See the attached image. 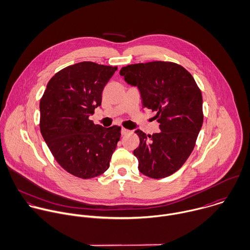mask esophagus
Masks as SVG:
<instances>
[{
    "label": "esophagus",
    "instance_id": "obj_1",
    "mask_svg": "<svg viewBox=\"0 0 250 250\" xmlns=\"http://www.w3.org/2000/svg\"><path fill=\"white\" fill-rule=\"evenodd\" d=\"M130 131L128 130V129H126V128H122V130H121V133H122V135H125V134H127V133H129Z\"/></svg>",
    "mask_w": 250,
    "mask_h": 250
}]
</instances>
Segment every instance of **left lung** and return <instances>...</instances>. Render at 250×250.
<instances>
[{"label": "left lung", "mask_w": 250, "mask_h": 250, "mask_svg": "<svg viewBox=\"0 0 250 250\" xmlns=\"http://www.w3.org/2000/svg\"><path fill=\"white\" fill-rule=\"evenodd\" d=\"M120 75L139 89L143 108L152 109L161 132L140 138L133 151L138 169L159 179L176 172L191 155L204 122L203 96L193 76L173 62L153 61L123 67Z\"/></svg>", "instance_id": "left-lung-1"}]
</instances>
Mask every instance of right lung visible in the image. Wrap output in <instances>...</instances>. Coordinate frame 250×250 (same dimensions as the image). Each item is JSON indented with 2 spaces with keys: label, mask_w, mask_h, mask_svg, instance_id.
<instances>
[{
  "label": "right lung",
  "mask_w": 250,
  "mask_h": 250,
  "mask_svg": "<svg viewBox=\"0 0 250 250\" xmlns=\"http://www.w3.org/2000/svg\"><path fill=\"white\" fill-rule=\"evenodd\" d=\"M117 67L83 61L56 73L40 101V129L56 162L88 179L105 172L121 127H103L88 118L101 105L102 91Z\"/></svg>",
  "instance_id": "obj_1"
}]
</instances>
